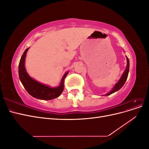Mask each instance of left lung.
I'll return each mask as SVG.
<instances>
[{
  "label": "left lung",
  "instance_id": "left-lung-1",
  "mask_svg": "<svg viewBox=\"0 0 149 149\" xmlns=\"http://www.w3.org/2000/svg\"><path fill=\"white\" fill-rule=\"evenodd\" d=\"M125 57H126V59H127V66H126L125 70H124L123 74H122L120 79L118 81V82L114 85V86L112 88V89L109 93L102 96H109L110 94L119 91V90L123 86L124 83H125L126 80H127V78L129 72V60L127 56H125Z\"/></svg>",
  "mask_w": 149,
  "mask_h": 149
}]
</instances>
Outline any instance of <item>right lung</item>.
Masks as SVG:
<instances>
[{
    "mask_svg": "<svg viewBox=\"0 0 149 149\" xmlns=\"http://www.w3.org/2000/svg\"><path fill=\"white\" fill-rule=\"evenodd\" d=\"M26 48L21 56L19 65V78L24 87L32 97L42 100H51L58 97L63 91L64 79L69 71H67L63 75L61 80L60 85L57 87H50L34 79L28 74L25 66V61L26 53L29 49Z\"/></svg>",
    "mask_w": 149,
    "mask_h": 149,
    "instance_id": "1",
    "label": "right lung"
}]
</instances>
